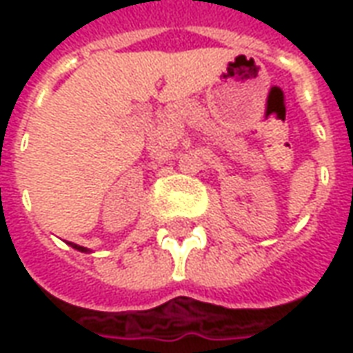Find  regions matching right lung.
<instances>
[{
    "label": "right lung",
    "mask_w": 353,
    "mask_h": 353,
    "mask_svg": "<svg viewBox=\"0 0 353 353\" xmlns=\"http://www.w3.org/2000/svg\"><path fill=\"white\" fill-rule=\"evenodd\" d=\"M70 245H72V248H75V250H79V252H88L87 248H83V245H77V244H72V242H70Z\"/></svg>",
    "instance_id": "right-lung-1"
}]
</instances>
